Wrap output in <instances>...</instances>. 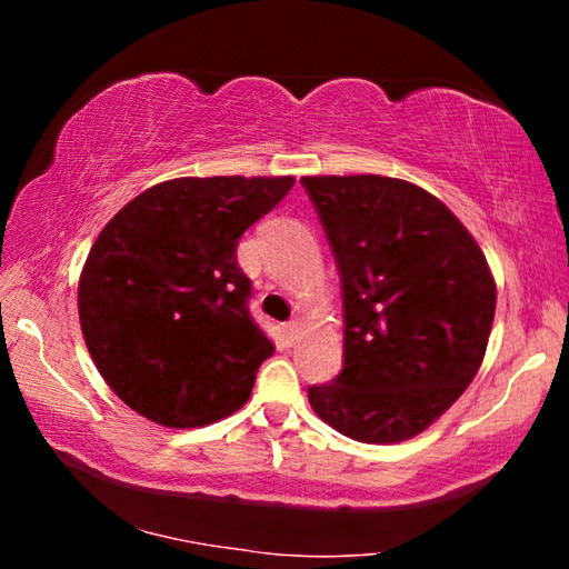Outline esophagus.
Returning <instances> with one entry per match:
<instances>
[{
  "label": "esophagus",
  "mask_w": 569,
  "mask_h": 569,
  "mask_svg": "<svg viewBox=\"0 0 569 569\" xmlns=\"http://www.w3.org/2000/svg\"><path fill=\"white\" fill-rule=\"evenodd\" d=\"M283 333H286V341L288 343H296V339H298V321H288L283 326Z\"/></svg>",
  "instance_id": "1"
}]
</instances>
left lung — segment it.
Returning a JSON list of instances; mask_svg holds the SVG:
<instances>
[{
  "label": "left lung",
  "instance_id": "obj_1",
  "mask_svg": "<svg viewBox=\"0 0 569 569\" xmlns=\"http://www.w3.org/2000/svg\"><path fill=\"white\" fill-rule=\"evenodd\" d=\"M343 291V369L308 389L343 437L397 445L431 427L477 377L497 286L459 218L413 182L301 178Z\"/></svg>",
  "mask_w": 569,
  "mask_h": 569
}]
</instances>
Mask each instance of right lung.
<instances>
[{
	"label": "right lung",
	"instance_id": "1",
	"mask_svg": "<svg viewBox=\"0 0 569 569\" xmlns=\"http://www.w3.org/2000/svg\"><path fill=\"white\" fill-rule=\"evenodd\" d=\"M278 178H176L132 198L84 261L77 308L94 366L162 427L238 411L273 343L248 311L238 238L293 188Z\"/></svg>",
	"mask_w": 569,
	"mask_h": 569
}]
</instances>
